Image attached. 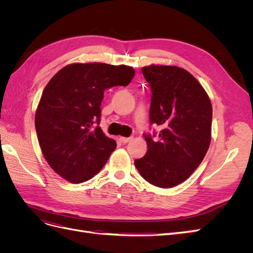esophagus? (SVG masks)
Listing matches in <instances>:
<instances>
[{"instance_id": "esophagus-1", "label": "esophagus", "mask_w": 253, "mask_h": 253, "mask_svg": "<svg viewBox=\"0 0 253 253\" xmlns=\"http://www.w3.org/2000/svg\"><path fill=\"white\" fill-rule=\"evenodd\" d=\"M132 140V137H120V141L122 143H127Z\"/></svg>"}]
</instances>
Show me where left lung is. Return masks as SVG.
<instances>
[{"label": "left lung", "instance_id": "obj_1", "mask_svg": "<svg viewBox=\"0 0 253 253\" xmlns=\"http://www.w3.org/2000/svg\"><path fill=\"white\" fill-rule=\"evenodd\" d=\"M142 74L152 90L150 121L162 131L155 139L144 135L148 151L135 167L152 185L172 188L190 177L209 149L212 104L183 68L152 64L142 67Z\"/></svg>", "mask_w": 253, "mask_h": 253}]
</instances>
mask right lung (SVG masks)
<instances>
[{
	"mask_svg": "<svg viewBox=\"0 0 253 253\" xmlns=\"http://www.w3.org/2000/svg\"><path fill=\"white\" fill-rule=\"evenodd\" d=\"M134 75L127 65L73 63L49 80L35 125L43 156L61 177L73 183L86 181L108 162L116 141L98 126L104 90L126 86Z\"/></svg>",
	"mask_w": 253,
	"mask_h": 253,
	"instance_id": "1",
	"label": "right lung"
}]
</instances>
